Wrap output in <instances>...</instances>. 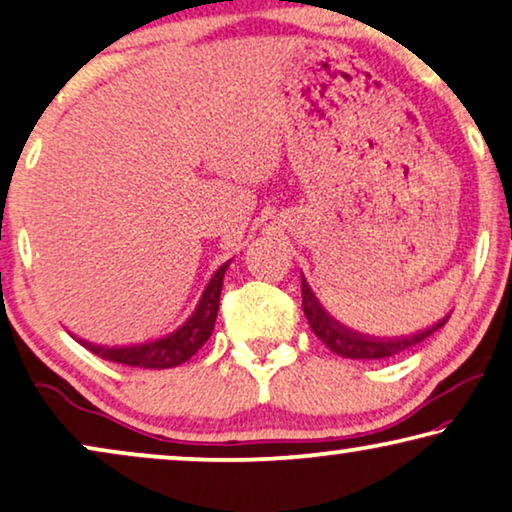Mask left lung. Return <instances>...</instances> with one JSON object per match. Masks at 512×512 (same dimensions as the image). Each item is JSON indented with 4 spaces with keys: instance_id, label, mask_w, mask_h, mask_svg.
I'll return each mask as SVG.
<instances>
[{
    "instance_id": "8db88e82",
    "label": "left lung",
    "mask_w": 512,
    "mask_h": 512,
    "mask_svg": "<svg viewBox=\"0 0 512 512\" xmlns=\"http://www.w3.org/2000/svg\"><path fill=\"white\" fill-rule=\"evenodd\" d=\"M301 297H304V304L301 306H304V315L308 325L313 329V334L318 336L331 352H336L338 357H348V359H385V357L399 355V352L422 343L424 338L434 334L436 329H441L450 318V315H445V318L438 320L434 327L417 331L413 336L373 338V336L359 334V331H352L350 327H345L338 320L331 318L325 308H322L320 299L315 297L311 285L306 283V278L301 280Z\"/></svg>"
}]
</instances>
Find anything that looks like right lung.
Instances as JSON below:
<instances>
[{
    "instance_id": "add662e5",
    "label": "right lung",
    "mask_w": 512,
    "mask_h": 512,
    "mask_svg": "<svg viewBox=\"0 0 512 512\" xmlns=\"http://www.w3.org/2000/svg\"><path fill=\"white\" fill-rule=\"evenodd\" d=\"M232 262V259H229ZM229 262L220 266L208 280L204 294H201L197 308H194L190 318H187L181 327L171 334L155 338V341L139 343V345H125V348H102V345L81 341L78 343L97 357L109 359V362L127 364V366H141V369H174V366L183 364L204 345L213 334L215 318H218L220 308V292H222V278Z\"/></svg>"
}]
</instances>
